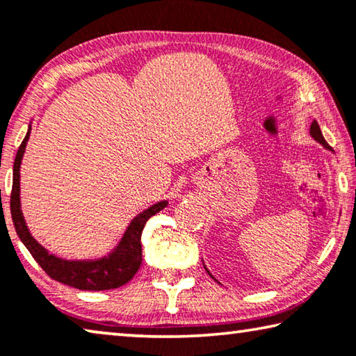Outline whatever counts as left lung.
I'll return each instance as SVG.
<instances>
[{"instance_id":"obj_1","label":"left lung","mask_w":356,"mask_h":356,"mask_svg":"<svg viewBox=\"0 0 356 356\" xmlns=\"http://www.w3.org/2000/svg\"><path fill=\"white\" fill-rule=\"evenodd\" d=\"M310 136H312L315 140H317V143H320L321 145H323L325 149L331 150V147H330V145H328V143H326L325 138H323V134H321V129H320V127H318V123L315 122V120L312 122V125H310ZM204 268H206V266H204ZM206 270H207V268H206ZM207 273H209V270H207ZM209 275H211L212 279H216V277H213V275H212L211 273H209Z\"/></svg>"}]
</instances>
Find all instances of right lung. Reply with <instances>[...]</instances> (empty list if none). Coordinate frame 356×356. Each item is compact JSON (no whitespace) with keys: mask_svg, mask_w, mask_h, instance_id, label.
<instances>
[{"mask_svg":"<svg viewBox=\"0 0 356 356\" xmlns=\"http://www.w3.org/2000/svg\"><path fill=\"white\" fill-rule=\"evenodd\" d=\"M31 125L28 127L26 136L22 140L19 150H17L13 172V195H10V213L17 234L20 241L36 259L39 266L46 270L54 280L61 284L74 286L79 290L101 291L118 289L133 279L138 273L143 261V247H140V234H143L144 225L147 220L160 212L168 206V201H160L150 206L140 213H138L128 228L123 233L122 239L107 255L97 259H66L50 253L46 247H42L33 238L30 229L26 227L25 217L22 213L20 204V165L24 158L26 143L30 139Z\"/></svg>","mask_w":356,"mask_h":356,"instance_id":"obj_1","label":"right lung"}]
</instances>
